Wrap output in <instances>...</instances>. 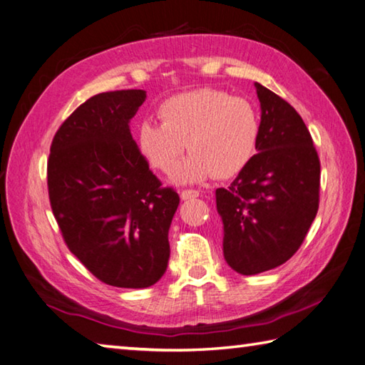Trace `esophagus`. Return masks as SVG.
Here are the masks:
<instances>
[{"instance_id":"obj_1","label":"esophagus","mask_w":365,"mask_h":365,"mask_svg":"<svg viewBox=\"0 0 365 365\" xmlns=\"http://www.w3.org/2000/svg\"><path fill=\"white\" fill-rule=\"evenodd\" d=\"M197 196H200V191L197 190H182V193H180V197L183 201L195 200V197H197Z\"/></svg>"}]
</instances>
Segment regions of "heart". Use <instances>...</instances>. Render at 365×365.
Returning a JSON list of instances; mask_svg holds the SVG:
<instances>
[{
	"instance_id": "obj_1",
	"label": "heart",
	"mask_w": 365,
	"mask_h": 365,
	"mask_svg": "<svg viewBox=\"0 0 365 365\" xmlns=\"http://www.w3.org/2000/svg\"><path fill=\"white\" fill-rule=\"evenodd\" d=\"M158 116L161 124H140L138 148L151 168L169 174L187 145L191 155L175 170L178 183L231 177L255 153L260 118L246 98L218 89L183 92L163 102Z\"/></svg>"
}]
</instances>
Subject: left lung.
<instances>
[{"label":"left lung","mask_w":365,"mask_h":365,"mask_svg":"<svg viewBox=\"0 0 365 365\" xmlns=\"http://www.w3.org/2000/svg\"><path fill=\"white\" fill-rule=\"evenodd\" d=\"M262 121L257 153L228 188L215 190L223 255L240 274L286 263L319 209L321 163L302 116L255 83Z\"/></svg>","instance_id":"left-lung-1"}]
</instances>
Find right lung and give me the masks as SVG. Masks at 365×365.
Here are the masks:
<instances>
[{
    "label": "right lung",
    "instance_id": "1",
    "mask_svg": "<svg viewBox=\"0 0 365 365\" xmlns=\"http://www.w3.org/2000/svg\"><path fill=\"white\" fill-rule=\"evenodd\" d=\"M142 89L102 92L56 132L48 161L52 212L73 255L113 287L145 289L168 268L180 197L163 188L132 138Z\"/></svg>",
    "mask_w": 365,
    "mask_h": 365
}]
</instances>
